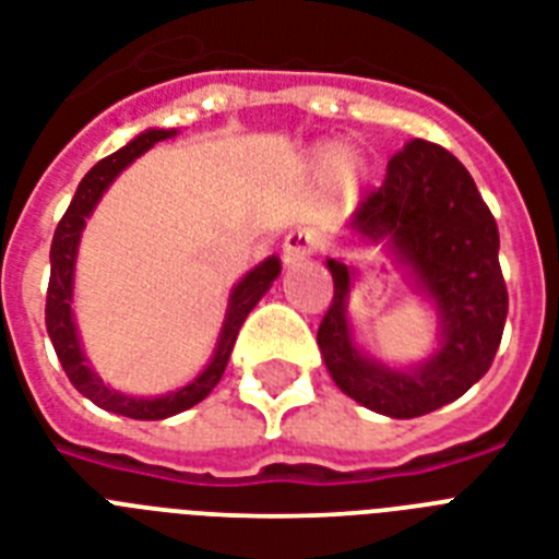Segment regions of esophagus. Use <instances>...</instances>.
<instances>
[{
    "mask_svg": "<svg viewBox=\"0 0 559 559\" xmlns=\"http://www.w3.org/2000/svg\"><path fill=\"white\" fill-rule=\"evenodd\" d=\"M312 249H316V238H312L310 233H304V229H298V233H289L287 238H284L281 261H284V266H298L312 255Z\"/></svg>",
    "mask_w": 559,
    "mask_h": 559,
    "instance_id": "esophagus-1",
    "label": "esophagus"
}]
</instances>
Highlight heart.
Segmentation results:
<instances>
[{"instance_id":"heart-1","label":"heart","mask_w":559,"mask_h":559,"mask_svg":"<svg viewBox=\"0 0 559 559\" xmlns=\"http://www.w3.org/2000/svg\"><path fill=\"white\" fill-rule=\"evenodd\" d=\"M338 157H342V154L335 152V148H324V152L319 154V163L321 166H335V163H338Z\"/></svg>"}]
</instances>
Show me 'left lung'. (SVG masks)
<instances>
[{"mask_svg": "<svg viewBox=\"0 0 559 559\" xmlns=\"http://www.w3.org/2000/svg\"><path fill=\"white\" fill-rule=\"evenodd\" d=\"M350 229L358 240L384 243L413 293L437 310L439 335L437 350L407 367L361 350L347 316L356 266L326 258L335 289L319 347L333 382L390 419L451 405L488 373L508 316L500 233L474 177L437 143L411 140L390 157L379 192L358 203Z\"/></svg>", "mask_w": 559, "mask_h": 559, "instance_id": "obj_1", "label": "left lung"}]
</instances>
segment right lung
<instances>
[{
  "label": "right lung",
  "instance_id": "1",
  "mask_svg": "<svg viewBox=\"0 0 559 559\" xmlns=\"http://www.w3.org/2000/svg\"><path fill=\"white\" fill-rule=\"evenodd\" d=\"M175 134L177 129H146L131 143L117 148L115 154L103 157L76 186L74 201H71L68 212L59 221L51 243V281H48V301H45V326H48V335H51L59 365H62L71 384L85 399H91L103 411L120 413V416H129V419H169L175 413H183L198 405V402H203L215 390V384L221 382V376H224L240 324L247 321L249 312L255 310V304L264 298L266 289L272 287V281L278 278L281 272L278 255H270L258 266H252L235 284L233 293H229V307H226V319L224 326H221V335H217L215 353H212L209 365L203 367L201 373L194 376L189 384H183V388L169 390L163 396H131V393H120V390L108 388L94 373V367L85 358L80 330H76L74 321V270L85 221L97 209L99 198L106 194L108 186L120 177L122 169H129L131 163L138 160L143 152H148L154 143L175 138Z\"/></svg>",
  "mask_w": 559,
  "mask_h": 559
}]
</instances>
